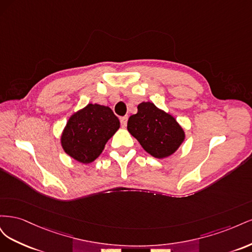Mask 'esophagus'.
<instances>
[{"label":"esophagus","mask_w":252,"mask_h":252,"mask_svg":"<svg viewBox=\"0 0 252 252\" xmlns=\"http://www.w3.org/2000/svg\"><path fill=\"white\" fill-rule=\"evenodd\" d=\"M127 121H128V117H127V116L122 117V118H121V125L123 126V127H125V126L127 125Z\"/></svg>","instance_id":"1"}]
</instances>
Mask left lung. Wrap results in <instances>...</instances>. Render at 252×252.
<instances>
[{
    "instance_id": "8db88e82",
    "label": "left lung",
    "mask_w": 252,
    "mask_h": 252,
    "mask_svg": "<svg viewBox=\"0 0 252 252\" xmlns=\"http://www.w3.org/2000/svg\"><path fill=\"white\" fill-rule=\"evenodd\" d=\"M127 129L142 147L157 158L171 156L185 139L184 130L177 120L150 102L138 106V113L129 118Z\"/></svg>"
}]
</instances>
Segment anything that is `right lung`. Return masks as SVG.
Returning <instances> with one entry per match:
<instances>
[{"label":"right lung","mask_w":252,"mask_h":252,"mask_svg":"<svg viewBox=\"0 0 252 252\" xmlns=\"http://www.w3.org/2000/svg\"><path fill=\"white\" fill-rule=\"evenodd\" d=\"M119 127L120 121L109 107L88 104L68 121L61 143L68 156L88 164L102 154Z\"/></svg>","instance_id":"1"}]
</instances>
